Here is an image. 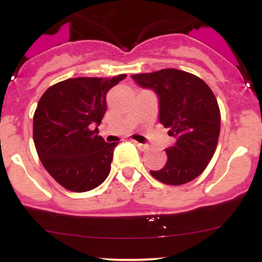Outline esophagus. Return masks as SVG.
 <instances>
[{
	"label": "esophagus",
	"mask_w": 262,
	"mask_h": 262,
	"mask_svg": "<svg viewBox=\"0 0 262 262\" xmlns=\"http://www.w3.org/2000/svg\"><path fill=\"white\" fill-rule=\"evenodd\" d=\"M133 143L135 144V146H137L138 149L141 150V151H146V150L149 149V146L146 145V144H140V143H138V141H133Z\"/></svg>",
	"instance_id": "34e87169"
}]
</instances>
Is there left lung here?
<instances>
[{"instance_id": "1", "label": "left lung", "mask_w": 262, "mask_h": 262, "mask_svg": "<svg viewBox=\"0 0 262 262\" xmlns=\"http://www.w3.org/2000/svg\"><path fill=\"white\" fill-rule=\"evenodd\" d=\"M132 77L143 89L155 91L159 97V121L176 139L166 149L165 166L150 173L171 186L192 181L203 172L217 148L221 111L214 93L196 75L177 69Z\"/></svg>"}]
</instances>
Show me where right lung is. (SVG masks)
<instances>
[{"label": "right lung", "mask_w": 262, "mask_h": 262, "mask_svg": "<svg viewBox=\"0 0 262 262\" xmlns=\"http://www.w3.org/2000/svg\"><path fill=\"white\" fill-rule=\"evenodd\" d=\"M125 77L68 79L39 100L33 117L35 149L45 170L69 191H91L110 175L117 143H106L92 128L106 113L107 92Z\"/></svg>", "instance_id": "1"}]
</instances>
